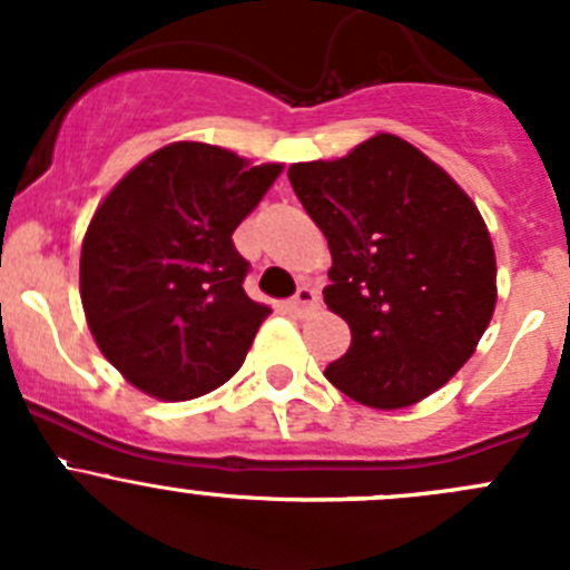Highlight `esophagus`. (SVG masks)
I'll return each mask as SVG.
<instances>
[{"label":"esophagus","mask_w":570,"mask_h":570,"mask_svg":"<svg viewBox=\"0 0 570 570\" xmlns=\"http://www.w3.org/2000/svg\"><path fill=\"white\" fill-rule=\"evenodd\" d=\"M317 292H314L312 286H301V289L295 292V297L289 301V312H295L297 317H306V314H312L314 308H317Z\"/></svg>","instance_id":"obj_1"}]
</instances>
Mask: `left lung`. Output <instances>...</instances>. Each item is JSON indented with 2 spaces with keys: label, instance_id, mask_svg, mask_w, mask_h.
<instances>
[{
  "label": "left lung",
  "instance_id": "1",
  "mask_svg": "<svg viewBox=\"0 0 570 570\" xmlns=\"http://www.w3.org/2000/svg\"><path fill=\"white\" fill-rule=\"evenodd\" d=\"M289 181L331 248L327 308L353 336L327 381L377 411L439 392L497 308V256L474 200L396 135L292 165Z\"/></svg>",
  "mask_w": 570,
  "mask_h": 570
}]
</instances>
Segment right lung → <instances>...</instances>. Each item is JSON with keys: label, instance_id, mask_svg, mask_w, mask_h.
I'll return each mask as SVG.
<instances>
[{"label": "right lung", "instance_id": "right-lung-1", "mask_svg": "<svg viewBox=\"0 0 570 570\" xmlns=\"http://www.w3.org/2000/svg\"><path fill=\"white\" fill-rule=\"evenodd\" d=\"M281 170L181 140L101 200L82 243L79 295L96 344L131 386L195 400L243 366L269 308L245 295L248 262L232 234Z\"/></svg>", "mask_w": 570, "mask_h": 570}]
</instances>
